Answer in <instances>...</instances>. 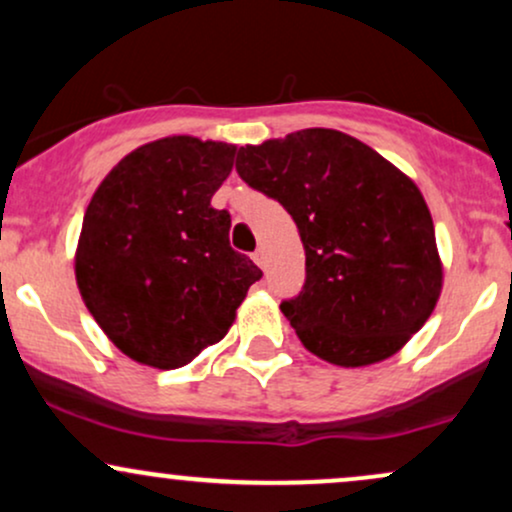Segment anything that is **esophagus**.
Instances as JSON below:
<instances>
[{"mask_svg":"<svg viewBox=\"0 0 512 512\" xmlns=\"http://www.w3.org/2000/svg\"><path fill=\"white\" fill-rule=\"evenodd\" d=\"M252 260H255V264H257V267H267V252H264L262 248L260 250H257L255 252V255H252Z\"/></svg>","mask_w":512,"mask_h":512,"instance_id":"1","label":"esophagus"}]
</instances>
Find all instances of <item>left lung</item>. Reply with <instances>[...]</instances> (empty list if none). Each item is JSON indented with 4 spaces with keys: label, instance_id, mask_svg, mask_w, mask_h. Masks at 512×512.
I'll return each mask as SVG.
<instances>
[{
    "label": "left lung",
    "instance_id": "obj_1",
    "mask_svg": "<svg viewBox=\"0 0 512 512\" xmlns=\"http://www.w3.org/2000/svg\"><path fill=\"white\" fill-rule=\"evenodd\" d=\"M238 175L296 221L305 284L281 313L308 351L370 366L424 327L443 289L426 199L402 170L337 129L240 146Z\"/></svg>",
    "mask_w": 512,
    "mask_h": 512
}]
</instances>
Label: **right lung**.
<instances>
[{"label":"right lung","mask_w":512,"mask_h":512,"mask_svg":"<svg viewBox=\"0 0 512 512\" xmlns=\"http://www.w3.org/2000/svg\"><path fill=\"white\" fill-rule=\"evenodd\" d=\"M236 146L166 137L139 146L91 197L76 286L122 354L161 370L221 342L260 267L228 243L231 214L211 197Z\"/></svg>","instance_id":"obj_1"}]
</instances>
